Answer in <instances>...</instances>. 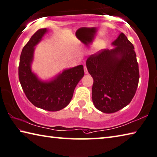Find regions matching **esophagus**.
<instances>
[{
  "label": "esophagus",
  "mask_w": 157,
  "mask_h": 157,
  "mask_svg": "<svg viewBox=\"0 0 157 157\" xmlns=\"http://www.w3.org/2000/svg\"><path fill=\"white\" fill-rule=\"evenodd\" d=\"M84 71H85V75H87L88 74V71H87V67L86 66H84Z\"/></svg>",
  "instance_id": "34e87169"
}]
</instances>
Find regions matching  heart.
<instances>
[{"label":"heart","mask_w":157,"mask_h":157,"mask_svg":"<svg viewBox=\"0 0 157 157\" xmlns=\"http://www.w3.org/2000/svg\"><path fill=\"white\" fill-rule=\"evenodd\" d=\"M103 47H104V45H101V46H99V48H103Z\"/></svg>","instance_id":"b5f03b06"}]
</instances>
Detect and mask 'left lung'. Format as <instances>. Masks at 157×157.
<instances>
[{
  "label": "left lung",
  "mask_w": 157,
  "mask_h": 157,
  "mask_svg": "<svg viewBox=\"0 0 157 157\" xmlns=\"http://www.w3.org/2000/svg\"><path fill=\"white\" fill-rule=\"evenodd\" d=\"M105 49L90 56L86 61L92 76V100L95 107L105 113L117 112L128 105L138 86L140 72L132 44L121 33Z\"/></svg>",
  "instance_id": "obj_1"
}]
</instances>
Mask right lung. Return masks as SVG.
Segmentation results:
<instances>
[{
  "mask_svg": "<svg viewBox=\"0 0 157 157\" xmlns=\"http://www.w3.org/2000/svg\"><path fill=\"white\" fill-rule=\"evenodd\" d=\"M48 29H41L24 46L20 57L19 81L26 98L38 108L49 111L61 110L69 105L74 91L84 76L83 66L79 65L63 70L49 81H42L33 72L31 64L35 46L42 40Z\"/></svg>",
  "mask_w": 157,
  "mask_h": 157,
  "instance_id": "add662e5",
  "label": "right lung"
}]
</instances>
